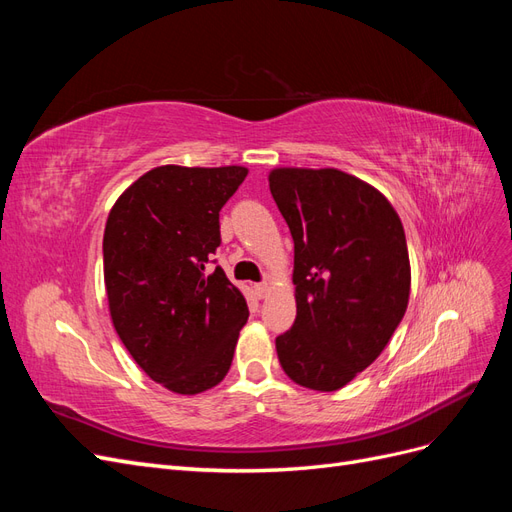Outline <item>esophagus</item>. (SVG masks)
I'll use <instances>...</instances> for the list:
<instances>
[{"label":"esophagus","instance_id":"1","mask_svg":"<svg viewBox=\"0 0 512 512\" xmlns=\"http://www.w3.org/2000/svg\"><path fill=\"white\" fill-rule=\"evenodd\" d=\"M254 292H256V297H258V299H265L267 294H269V284H267V282L254 284Z\"/></svg>","mask_w":512,"mask_h":512}]
</instances>
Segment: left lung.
I'll use <instances>...</instances> for the list:
<instances>
[{
	"instance_id": "8db88e82",
	"label": "left lung",
	"mask_w": 512,
	"mask_h": 512,
	"mask_svg": "<svg viewBox=\"0 0 512 512\" xmlns=\"http://www.w3.org/2000/svg\"><path fill=\"white\" fill-rule=\"evenodd\" d=\"M269 188L294 241L297 318L275 337L286 376L329 393L374 363L410 297V258L393 205L337 168H275Z\"/></svg>"
}]
</instances>
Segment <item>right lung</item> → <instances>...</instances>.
I'll use <instances>...</instances> for the list:
<instances>
[{"label": "right lung", "mask_w": 512, "mask_h": 512, "mask_svg": "<svg viewBox=\"0 0 512 512\" xmlns=\"http://www.w3.org/2000/svg\"><path fill=\"white\" fill-rule=\"evenodd\" d=\"M247 168L166 164L123 192L104 228V284L115 331L145 374L196 395L228 374L247 303L222 267L220 211Z\"/></svg>", "instance_id": "obj_1"}]
</instances>
